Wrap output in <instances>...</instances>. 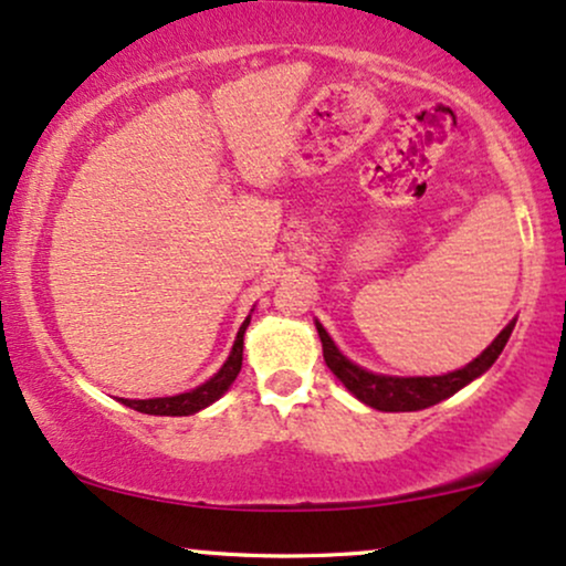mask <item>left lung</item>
<instances>
[{
	"label": "left lung",
	"mask_w": 566,
	"mask_h": 566,
	"mask_svg": "<svg viewBox=\"0 0 566 566\" xmlns=\"http://www.w3.org/2000/svg\"><path fill=\"white\" fill-rule=\"evenodd\" d=\"M513 324L516 322H511L509 327L492 340V346L482 350V356H476L471 365H465L463 369H454V373L437 375V378H388V375L367 373V369L348 361L346 356L335 348L333 337L327 335V329H324L319 322H316V333L322 337L324 361H327V367L333 369L335 378L340 380L356 399H361L365 405L375 409H382V412H415V409L439 405L441 399L458 394L460 388L469 386L473 378L484 375L486 369L495 365L500 350L509 343Z\"/></svg>",
	"instance_id": "obj_1"
}]
</instances>
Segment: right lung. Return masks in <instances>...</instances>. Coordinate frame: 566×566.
<instances>
[{
  "label": "right lung",
  "mask_w": 566,
  "mask_h": 566,
  "mask_svg": "<svg viewBox=\"0 0 566 566\" xmlns=\"http://www.w3.org/2000/svg\"><path fill=\"white\" fill-rule=\"evenodd\" d=\"M247 324H250V316H247L242 327H239V335H237V340H233L229 361L220 367V373L216 375V378L201 382L199 388H193V391H188V394L165 396V399H122V405L129 409H138V412H146V415H170V418L172 415H193V412H199V409L210 407L212 401L220 399V396L229 391V386L237 380L239 369H242Z\"/></svg>",
  "instance_id": "obj_1"
}]
</instances>
